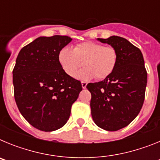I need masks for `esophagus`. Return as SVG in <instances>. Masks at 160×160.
<instances>
[{
  "label": "esophagus",
  "instance_id": "1",
  "mask_svg": "<svg viewBox=\"0 0 160 160\" xmlns=\"http://www.w3.org/2000/svg\"><path fill=\"white\" fill-rule=\"evenodd\" d=\"M87 86V83L86 82H82V87L83 89H86Z\"/></svg>",
  "mask_w": 160,
  "mask_h": 160
}]
</instances>
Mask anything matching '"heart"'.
Wrapping results in <instances>:
<instances>
[{
    "label": "heart",
    "instance_id": "b5f03b06",
    "mask_svg": "<svg viewBox=\"0 0 160 160\" xmlns=\"http://www.w3.org/2000/svg\"><path fill=\"white\" fill-rule=\"evenodd\" d=\"M58 59L63 71L70 77L75 76L83 62L85 67L77 73V78L90 80L95 77L101 80L107 78L114 71L118 54L112 46L86 42L77 44L73 49L67 46L62 48Z\"/></svg>",
    "mask_w": 160,
    "mask_h": 160
}]
</instances>
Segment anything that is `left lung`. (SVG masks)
I'll list each match as a JSON object with an SVG mask.
<instances>
[{"label":"left lung","mask_w":160,"mask_h":160,"mask_svg":"<svg viewBox=\"0 0 160 160\" xmlns=\"http://www.w3.org/2000/svg\"><path fill=\"white\" fill-rule=\"evenodd\" d=\"M98 41L115 49L118 61L114 71L103 81L89 83L90 108L98 127L114 131L129 125L140 111L145 98L148 73L140 49L121 37Z\"/></svg>","instance_id":"obj_1"}]
</instances>
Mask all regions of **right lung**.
<instances>
[{
  "mask_svg": "<svg viewBox=\"0 0 160 160\" xmlns=\"http://www.w3.org/2000/svg\"><path fill=\"white\" fill-rule=\"evenodd\" d=\"M72 41L68 36L39 37L19 52L12 70L14 98L22 116L43 131L62 128L82 90L80 81L68 76L58 53Z\"/></svg>",
  "mask_w": 160,
  "mask_h": 160,
  "instance_id": "right-lung-1",
  "label": "right lung"
}]
</instances>
